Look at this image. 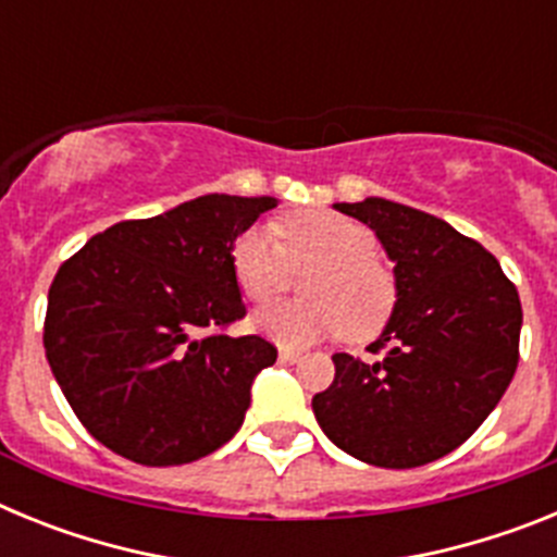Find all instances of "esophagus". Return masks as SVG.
Here are the masks:
<instances>
[{
	"label": "esophagus",
	"mask_w": 557,
	"mask_h": 557,
	"mask_svg": "<svg viewBox=\"0 0 557 557\" xmlns=\"http://www.w3.org/2000/svg\"><path fill=\"white\" fill-rule=\"evenodd\" d=\"M278 359H282V362H298L301 354L293 351V348H278Z\"/></svg>",
	"instance_id": "obj_1"
}]
</instances>
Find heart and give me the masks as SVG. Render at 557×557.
Segmentation results:
<instances>
[{
	"label": "heart",
	"mask_w": 557,
	"mask_h": 557,
	"mask_svg": "<svg viewBox=\"0 0 557 557\" xmlns=\"http://www.w3.org/2000/svg\"><path fill=\"white\" fill-rule=\"evenodd\" d=\"M283 243H277V236ZM301 282L307 301L273 304L253 314L256 332L304 346L346 332L368 339L385 326L398 298L391 264L376 253L368 225L323 209L298 211L278 228L250 225L231 245V273L248 301L284 293L293 268H309Z\"/></svg>",
	"instance_id": "heart-1"
}]
</instances>
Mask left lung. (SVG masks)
I'll use <instances>...</instances> for the list:
<instances>
[{
	"label": "left lung",
	"mask_w": 557,
	"mask_h": 557,
	"mask_svg": "<svg viewBox=\"0 0 557 557\" xmlns=\"http://www.w3.org/2000/svg\"><path fill=\"white\" fill-rule=\"evenodd\" d=\"M334 209L371 225L396 268L391 321L368 351L334 354L312 410L334 446L416 469L466 444L519 366L521 301L494 253L426 211L366 198Z\"/></svg>",
	"instance_id": "8db88e82"
}]
</instances>
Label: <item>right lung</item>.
<instances>
[{"mask_svg":"<svg viewBox=\"0 0 557 557\" xmlns=\"http://www.w3.org/2000/svg\"><path fill=\"white\" fill-rule=\"evenodd\" d=\"M275 198L203 195L122 220L58 268L44 318L49 368L81 424L141 466H184L243 426L278 351L245 318L231 245Z\"/></svg>","mask_w":557,"mask_h":557,"instance_id":"1","label":"right lung"}]
</instances>
